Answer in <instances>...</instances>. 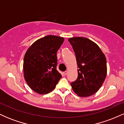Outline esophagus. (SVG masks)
<instances>
[{"label":"esophagus","mask_w":124,"mask_h":124,"mask_svg":"<svg viewBox=\"0 0 124 124\" xmlns=\"http://www.w3.org/2000/svg\"><path fill=\"white\" fill-rule=\"evenodd\" d=\"M63 74L64 75H66L67 74H68V71H65V72H63Z\"/></svg>","instance_id":"obj_1"}]
</instances>
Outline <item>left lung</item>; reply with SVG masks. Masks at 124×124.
<instances>
[{"label":"left lung","instance_id":"left-lung-1","mask_svg":"<svg viewBox=\"0 0 124 124\" xmlns=\"http://www.w3.org/2000/svg\"><path fill=\"white\" fill-rule=\"evenodd\" d=\"M76 58L78 76L70 84L78 96H92L103 85L107 76V68L105 55L99 45L85 37L68 39Z\"/></svg>","mask_w":124,"mask_h":124}]
</instances>
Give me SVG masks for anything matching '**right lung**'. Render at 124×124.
Instances as JSON below:
<instances>
[{
    "label": "right lung",
    "instance_id": "add662e5",
    "mask_svg": "<svg viewBox=\"0 0 124 124\" xmlns=\"http://www.w3.org/2000/svg\"><path fill=\"white\" fill-rule=\"evenodd\" d=\"M64 38L49 35L35 41L25 52L24 78L34 92L45 94L52 92L61 78L56 70V53Z\"/></svg>",
    "mask_w": 124,
    "mask_h": 124
}]
</instances>
